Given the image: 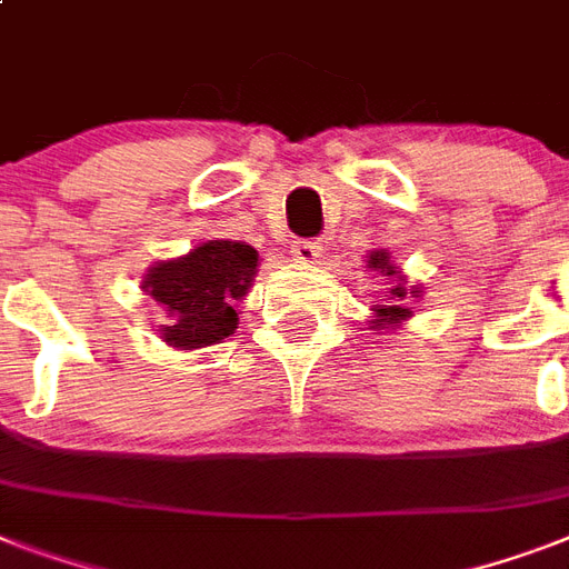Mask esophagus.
Returning a JSON list of instances; mask_svg holds the SVG:
<instances>
[{"mask_svg":"<svg viewBox=\"0 0 569 569\" xmlns=\"http://www.w3.org/2000/svg\"><path fill=\"white\" fill-rule=\"evenodd\" d=\"M292 257L301 262V266H312L316 259L321 257V244L319 241H295L292 244Z\"/></svg>","mask_w":569,"mask_h":569,"instance_id":"obj_1","label":"esophagus"}]
</instances>
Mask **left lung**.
<instances>
[{
    "instance_id": "left-lung-1",
    "label": "left lung",
    "mask_w": 569,
    "mask_h": 569,
    "mask_svg": "<svg viewBox=\"0 0 569 569\" xmlns=\"http://www.w3.org/2000/svg\"><path fill=\"white\" fill-rule=\"evenodd\" d=\"M366 268L369 271H378L383 280H389V292L383 295L387 303H375L372 307V328L375 330H387V328H401V321H407L413 312L407 307L410 298H422V286H407V277L401 268H396L392 257L387 250H372L366 257Z\"/></svg>"
}]
</instances>
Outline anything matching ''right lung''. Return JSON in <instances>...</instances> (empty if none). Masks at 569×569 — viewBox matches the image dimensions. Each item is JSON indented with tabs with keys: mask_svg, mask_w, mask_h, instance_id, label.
<instances>
[{
	"mask_svg": "<svg viewBox=\"0 0 569 569\" xmlns=\"http://www.w3.org/2000/svg\"><path fill=\"white\" fill-rule=\"evenodd\" d=\"M259 253L248 241L209 239L189 253L159 259L141 280L164 312L159 339L177 351L218 346L239 328V301L250 292Z\"/></svg>",
	"mask_w": 569,
	"mask_h": 569,
	"instance_id": "add662e5",
	"label": "right lung"
}]
</instances>
